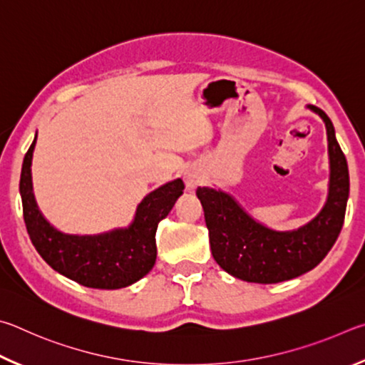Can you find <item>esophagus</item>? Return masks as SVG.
Listing matches in <instances>:
<instances>
[{
  "mask_svg": "<svg viewBox=\"0 0 365 365\" xmlns=\"http://www.w3.org/2000/svg\"><path fill=\"white\" fill-rule=\"evenodd\" d=\"M184 182H186V186L189 189H194L202 182V175L195 170H187L186 173H184Z\"/></svg>",
  "mask_w": 365,
  "mask_h": 365,
  "instance_id": "esophagus-1",
  "label": "esophagus"
}]
</instances>
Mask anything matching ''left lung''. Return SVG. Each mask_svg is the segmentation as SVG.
<instances>
[{"instance_id":"1","label":"left lung","mask_w":365,"mask_h":365,"mask_svg":"<svg viewBox=\"0 0 365 365\" xmlns=\"http://www.w3.org/2000/svg\"><path fill=\"white\" fill-rule=\"evenodd\" d=\"M308 108L316 112L327 128L330 160L327 202L308 225L293 231H274L255 221L222 190L199 187L195 192L205 212L215 261L240 280L277 284L314 269L334 247L343 227L349 195L346 157L327 113L316 106Z\"/></svg>"}]
</instances>
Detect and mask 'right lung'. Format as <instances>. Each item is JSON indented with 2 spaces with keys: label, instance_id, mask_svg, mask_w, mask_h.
Returning <instances> with one entry per match:
<instances>
[{
  "label": "right lung",
  "instance_id": "right-lung-1",
  "mask_svg": "<svg viewBox=\"0 0 365 365\" xmlns=\"http://www.w3.org/2000/svg\"><path fill=\"white\" fill-rule=\"evenodd\" d=\"M35 143L36 136L24 157L19 190L25 226L40 257L54 271L89 289H123L143 279L155 264L158 222L182 194V179L166 182L145 195L134 221L125 229L98 235L63 234L51 226L36 207L30 170Z\"/></svg>",
  "mask_w": 365,
  "mask_h": 365
}]
</instances>
